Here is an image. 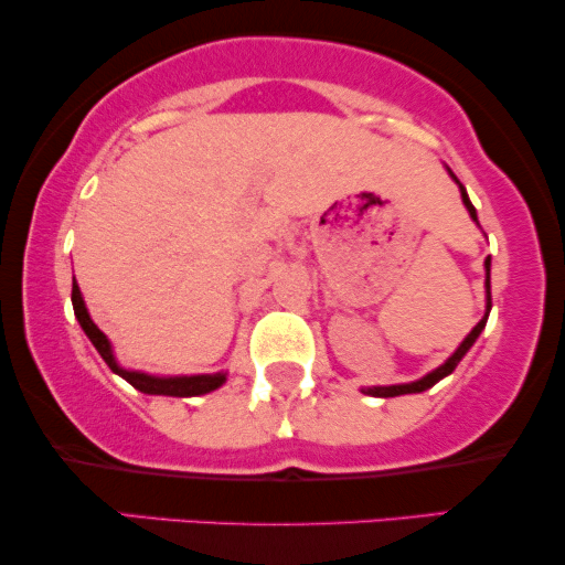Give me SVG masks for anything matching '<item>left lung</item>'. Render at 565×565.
Returning a JSON list of instances; mask_svg holds the SVG:
<instances>
[{"instance_id":"8db88e82","label":"left lung","mask_w":565,"mask_h":565,"mask_svg":"<svg viewBox=\"0 0 565 565\" xmlns=\"http://www.w3.org/2000/svg\"><path fill=\"white\" fill-rule=\"evenodd\" d=\"M452 174V172H450ZM452 180L458 182V177L452 174ZM458 188H460V195H462V203H466V207H468V213H470V218H473L476 223H478V215H476V207H473V203H470V198H468V192H466V188H462V184L458 182ZM489 311H491V257H486V316L481 321L476 323L473 327V331H470V334L462 339V344L458 347V350L452 352V358H447L443 365H439L437 370H431L429 375H424L422 381H414V383H404V385H375V388H362V393H367V396H381V398H393V396H404V393H422V391H427V388H431V385L435 383H439L443 381L445 375H450L455 367H458V362L466 358V352L470 350V347H473V342L478 339V334H481L483 331V327H486V321H489Z\"/></svg>"}]
</instances>
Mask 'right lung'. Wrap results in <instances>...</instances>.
I'll return each mask as SVG.
<instances>
[{
    "mask_svg": "<svg viewBox=\"0 0 565 565\" xmlns=\"http://www.w3.org/2000/svg\"><path fill=\"white\" fill-rule=\"evenodd\" d=\"M72 303H74V316L76 321L82 323L84 334L89 337V342L95 344V350L103 354V360L107 362V367L113 373H118L122 381H128L136 391L149 393V396H177V398H188V396H203V393H211L215 388H221L226 383V373H213V375H180V377H159V375H149V373H138V370H126L118 365L115 360L113 347L107 342V337L97 329V323L89 319L87 306H84V298L79 292V285H72Z\"/></svg>",
    "mask_w": 565,
    "mask_h": 565,
    "instance_id": "obj_1",
    "label": "right lung"
}]
</instances>
